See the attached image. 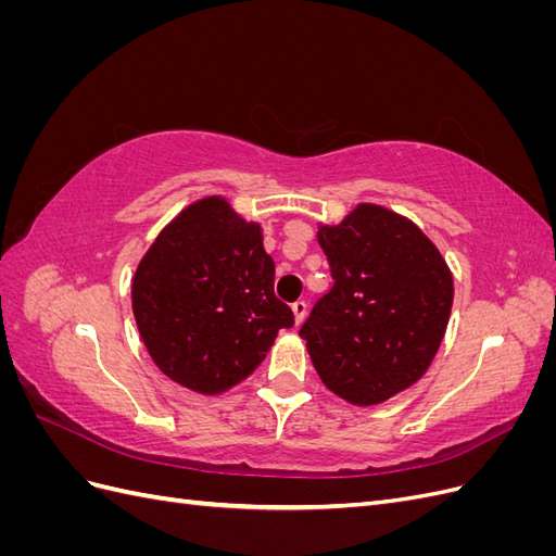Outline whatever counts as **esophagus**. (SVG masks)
Here are the masks:
<instances>
[{
	"instance_id": "34e87169",
	"label": "esophagus",
	"mask_w": 556,
	"mask_h": 556,
	"mask_svg": "<svg viewBox=\"0 0 556 556\" xmlns=\"http://www.w3.org/2000/svg\"><path fill=\"white\" fill-rule=\"evenodd\" d=\"M292 313H294V323H296V327H299L301 323H304L306 313H308L306 301H296V304H292Z\"/></svg>"
}]
</instances>
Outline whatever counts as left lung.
<instances>
[{
	"label": "left lung",
	"instance_id": "left-lung-1",
	"mask_svg": "<svg viewBox=\"0 0 556 556\" xmlns=\"http://www.w3.org/2000/svg\"><path fill=\"white\" fill-rule=\"evenodd\" d=\"M333 288L299 336L319 380L352 406H378L427 374L447 329L452 271L406 215L357 204L317 225Z\"/></svg>",
	"mask_w": 556,
	"mask_h": 556
}]
</instances>
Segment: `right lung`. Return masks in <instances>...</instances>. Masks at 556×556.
<instances>
[{"label":"right lung","instance_id":"right-lung-1","mask_svg":"<svg viewBox=\"0 0 556 556\" xmlns=\"http://www.w3.org/2000/svg\"><path fill=\"white\" fill-rule=\"evenodd\" d=\"M274 274L260 223L220 194L185 206L131 278L134 319L160 371L206 396L243 382L294 325Z\"/></svg>","mask_w":556,"mask_h":556}]
</instances>
